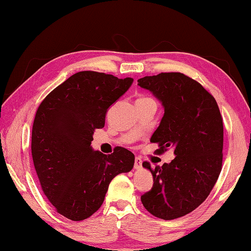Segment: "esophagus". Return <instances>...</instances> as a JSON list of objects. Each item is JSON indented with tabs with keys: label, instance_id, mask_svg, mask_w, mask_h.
Returning <instances> with one entry per match:
<instances>
[{
	"label": "esophagus",
	"instance_id": "obj_1",
	"mask_svg": "<svg viewBox=\"0 0 251 251\" xmlns=\"http://www.w3.org/2000/svg\"><path fill=\"white\" fill-rule=\"evenodd\" d=\"M142 164L143 160L139 158V157H135V164H134V168L135 169H141L142 168Z\"/></svg>",
	"mask_w": 251,
	"mask_h": 251
}]
</instances>
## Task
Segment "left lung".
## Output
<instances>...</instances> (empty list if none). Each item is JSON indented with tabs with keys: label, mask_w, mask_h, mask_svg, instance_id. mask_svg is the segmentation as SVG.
I'll return each mask as SVG.
<instances>
[{
	"label": "left lung",
	"mask_w": 251,
	"mask_h": 251,
	"mask_svg": "<svg viewBox=\"0 0 251 251\" xmlns=\"http://www.w3.org/2000/svg\"><path fill=\"white\" fill-rule=\"evenodd\" d=\"M164 108L151 142L159 152L172 147L171 163L151 168L154 184L141 197L144 207L165 220L185 216L210 194L222 172L224 126L217 101L201 84L181 73H160L139 78Z\"/></svg>",
	"instance_id": "1"
}]
</instances>
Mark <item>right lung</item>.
<instances>
[{"label": "right lung", "mask_w": 251, "mask_h": 251, "mask_svg": "<svg viewBox=\"0 0 251 251\" xmlns=\"http://www.w3.org/2000/svg\"><path fill=\"white\" fill-rule=\"evenodd\" d=\"M130 77L78 72L50 93L37 108L32 128V157L42 189L58 214L79 222L103 203L109 182L134 167L123 147L110 155L91 146L103 128L108 107L131 86Z\"/></svg>", "instance_id": "obj_1"}]
</instances>
